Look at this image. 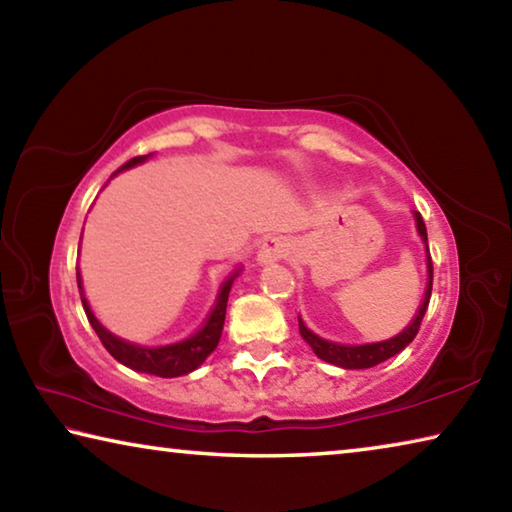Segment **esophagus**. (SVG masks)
I'll return each mask as SVG.
<instances>
[{
    "instance_id": "34e87169",
    "label": "esophagus",
    "mask_w": 512,
    "mask_h": 512,
    "mask_svg": "<svg viewBox=\"0 0 512 512\" xmlns=\"http://www.w3.org/2000/svg\"><path fill=\"white\" fill-rule=\"evenodd\" d=\"M287 253H289V246L282 237H266L264 244L257 250V259L262 264H268V262H277V259L287 257Z\"/></svg>"
}]
</instances>
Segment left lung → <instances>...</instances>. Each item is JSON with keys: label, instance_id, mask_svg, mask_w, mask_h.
I'll return each instance as SVG.
<instances>
[{"label": "left lung", "instance_id": "obj_1", "mask_svg": "<svg viewBox=\"0 0 512 512\" xmlns=\"http://www.w3.org/2000/svg\"><path fill=\"white\" fill-rule=\"evenodd\" d=\"M415 223H418L420 237L424 239V244H427V225H424L420 212H415ZM427 250H429V244H427ZM427 268H429L427 293H424V300H422V305H420V311H418V314H415L413 323L406 327L402 334H397V336H393V339L381 341V343L341 345V343H332V341L320 339V336H316L314 332H309V329L305 327V323H302V320L298 318L302 339H305L311 345V350L316 352L318 359H323L327 363H334V366H341V368H352V370L372 368V366H377V363H381V361L395 357L397 352H402L406 345H409L415 339V334H418V329L422 325L424 311H427V307H429L431 284H433V262H431V255L427 257Z\"/></svg>", "mask_w": 512, "mask_h": 512}]
</instances>
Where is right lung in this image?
<instances>
[{
	"label": "right lung",
	"instance_id": "right-lung-1",
	"mask_svg": "<svg viewBox=\"0 0 512 512\" xmlns=\"http://www.w3.org/2000/svg\"><path fill=\"white\" fill-rule=\"evenodd\" d=\"M146 158H149V155H137V158L128 160L124 167H119L115 173H119L121 169L135 167V164L144 162ZM115 173H112V176H115ZM237 275L239 273L235 271L228 277V280L223 282L219 298H216L210 316H207L205 323L198 327L194 334H189L187 339L176 341V343H167V345H137V343H128L124 339H119V336H115V334H110L108 329L103 327L97 318H94L88 300H85V296H83L81 273H79V266H76V282H79V289H81V302H83L85 316H88L92 329L97 332L99 341L103 343V348H106L119 363H124V366L140 370V372H149V375H155V377L187 375V372L196 370L207 357H210V352L216 348V343H219V339H221L225 307H228L230 287H232V282H235Z\"/></svg>",
	"mask_w": 512,
	"mask_h": 512
}]
</instances>
